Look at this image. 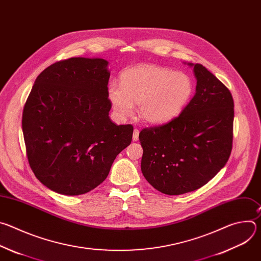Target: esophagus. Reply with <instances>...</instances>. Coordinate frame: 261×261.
<instances>
[{"instance_id":"esophagus-1","label":"esophagus","mask_w":261,"mask_h":261,"mask_svg":"<svg viewBox=\"0 0 261 261\" xmlns=\"http://www.w3.org/2000/svg\"><path fill=\"white\" fill-rule=\"evenodd\" d=\"M138 135H139V131L138 129H134L133 130V141H137L138 140Z\"/></svg>"}]
</instances>
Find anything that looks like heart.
Returning a JSON list of instances; mask_svg holds the SVG:
<instances>
[{"mask_svg": "<svg viewBox=\"0 0 261 261\" xmlns=\"http://www.w3.org/2000/svg\"><path fill=\"white\" fill-rule=\"evenodd\" d=\"M192 92L188 75L150 64L125 71L121 84L108 86V98L119 119L132 116L134 104H138L139 117L148 124H161L175 118Z\"/></svg>", "mask_w": 261, "mask_h": 261, "instance_id": "heart-1", "label": "heart"}]
</instances>
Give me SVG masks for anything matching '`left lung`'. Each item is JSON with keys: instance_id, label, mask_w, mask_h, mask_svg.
<instances>
[{"instance_id": "obj_1", "label": "left lung", "mask_w": 261, "mask_h": 261, "mask_svg": "<svg viewBox=\"0 0 261 261\" xmlns=\"http://www.w3.org/2000/svg\"><path fill=\"white\" fill-rule=\"evenodd\" d=\"M188 65L197 82L189 104L170 122L139 133L142 174L167 195L202 187L225 166L232 148L231 93L202 65Z\"/></svg>"}]
</instances>
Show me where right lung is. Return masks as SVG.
Listing matches in <instances>:
<instances>
[{
  "label": "right lung",
  "mask_w": 261,
  "mask_h": 261,
  "mask_svg": "<svg viewBox=\"0 0 261 261\" xmlns=\"http://www.w3.org/2000/svg\"><path fill=\"white\" fill-rule=\"evenodd\" d=\"M108 62L71 58L36 79L22 113L30 166L59 194L82 195L108 175L132 140L131 125H116L108 114Z\"/></svg>",
  "instance_id": "obj_1"
}]
</instances>
